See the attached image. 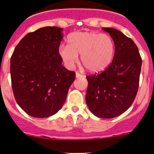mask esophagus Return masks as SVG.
Segmentation results:
<instances>
[{
    "instance_id": "1",
    "label": "esophagus",
    "mask_w": 154,
    "mask_h": 154,
    "mask_svg": "<svg viewBox=\"0 0 154 154\" xmlns=\"http://www.w3.org/2000/svg\"><path fill=\"white\" fill-rule=\"evenodd\" d=\"M82 77V74H80L79 72H76V77H77V78H78V77Z\"/></svg>"
}]
</instances>
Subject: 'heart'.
Masks as SVG:
<instances>
[{"label":"heart","mask_w":154,"mask_h":154,"mask_svg":"<svg viewBox=\"0 0 154 154\" xmlns=\"http://www.w3.org/2000/svg\"><path fill=\"white\" fill-rule=\"evenodd\" d=\"M68 45H60L58 54L64 65L72 69L81 61L92 72L105 70L111 64L115 53V44L111 36L95 32H74L67 37Z\"/></svg>","instance_id":"obj_1"}]
</instances>
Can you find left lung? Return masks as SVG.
Instances as JSON below:
<instances>
[{"label":"left lung","mask_w":154,"mask_h":154,"mask_svg":"<svg viewBox=\"0 0 154 154\" xmlns=\"http://www.w3.org/2000/svg\"><path fill=\"white\" fill-rule=\"evenodd\" d=\"M115 44L111 65L100 74L86 77L85 101L92 113L101 118L122 114L134 102L142 60L134 41L113 28H102Z\"/></svg>","instance_id":"obj_1"}]
</instances>
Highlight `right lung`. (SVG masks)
I'll return each instance as SVG.
<instances>
[{
    "instance_id": "1",
    "label": "right lung",
    "mask_w": 154,
    "mask_h": 154,
    "mask_svg": "<svg viewBox=\"0 0 154 154\" xmlns=\"http://www.w3.org/2000/svg\"><path fill=\"white\" fill-rule=\"evenodd\" d=\"M63 29L41 28L20 40L10 60L12 87L17 104L34 117H51L64 105L74 72L61 65L58 49Z\"/></svg>"
}]
</instances>
